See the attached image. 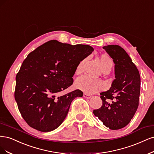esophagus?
Listing matches in <instances>:
<instances>
[{"instance_id":"obj_1","label":"esophagus","mask_w":154,"mask_h":154,"mask_svg":"<svg viewBox=\"0 0 154 154\" xmlns=\"http://www.w3.org/2000/svg\"><path fill=\"white\" fill-rule=\"evenodd\" d=\"M83 97H84V98H88V99H90V98H91V96L90 95H88V94H87V93H84V95H83Z\"/></svg>"}]
</instances>
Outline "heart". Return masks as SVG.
Instances as JSON below:
<instances>
[{
	"instance_id": "1",
	"label": "heart",
	"mask_w": 154,
	"mask_h": 154,
	"mask_svg": "<svg viewBox=\"0 0 154 154\" xmlns=\"http://www.w3.org/2000/svg\"><path fill=\"white\" fill-rule=\"evenodd\" d=\"M100 62L103 70H111L112 66V61L109 56L106 54H103L100 57ZM83 64L84 61H81L78 64L75 69V73L77 74L82 72ZM75 87L78 90H80L84 93L93 94L102 90L103 83L98 79H92L88 76L84 75L77 79L75 82Z\"/></svg>"
}]
</instances>
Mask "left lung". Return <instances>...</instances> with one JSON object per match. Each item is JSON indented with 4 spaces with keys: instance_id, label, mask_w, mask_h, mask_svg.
Segmentation results:
<instances>
[{
    "instance_id": "1",
    "label": "left lung",
    "mask_w": 154,
    "mask_h": 154,
    "mask_svg": "<svg viewBox=\"0 0 154 154\" xmlns=\"http://www.w3.org/2000/svg\"><path fill=\"white\" fill-rule=\"evenodd\" d=\"M115 63V79L109 90L100 93L102 106L93 111L111 130L127 126L139 105L141 78L126 51L117 45L103 47Z\"/></svg>"
}]
</instances>
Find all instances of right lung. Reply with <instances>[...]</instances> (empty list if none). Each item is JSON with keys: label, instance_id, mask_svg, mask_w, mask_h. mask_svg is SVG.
<instances>
[{"label": "right lung", "instance_id": "1", "mask_svg": "<svg viewBox=\"0 0 154 154\" xmlns=\"http://www.w3.org/2000/svg\"><path fill=\"white\" fill-rule=\"evenodd\" d=\"M93 51L88 45L51 40L29 54L16 77L14 98L28 125L41 132L55 130L66 118L77 90L57 96L73 82L78 64Z\"/></svg>", "mask_w": 154, "mask_h": 154}]
</instances>
